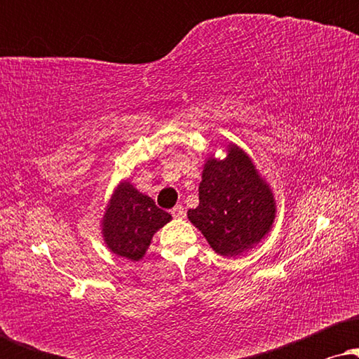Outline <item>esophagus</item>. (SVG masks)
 I'll list each match as a JSON object with an SVG mask.
<instances>
[{
    "label": "esophagus",
    "instance_id": "esophagus-1",
    "mask_svg": "<svg viewBox=\"0 0 359 359\" xmlns=\"http://www.w3.org/2000/svg\"><path fill=\"white\" fill-rule=\"evenodd\" d=\"M171 215H173L175 219H183L184 217V208L181 204L176 205V208H173V210H171Z\"/></svg>",
    "mask_w": 359,
    "mask_h": 359
}]
</instances>
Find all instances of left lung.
<instances>
[{
	"label": "left lung",
	"instance_id": "1",
	"mask_svg": "<svg viewBox=\"0 0 359 359\" xmlns=\"http://www.w3.org/2000/svg\"><path fill=\"white\" fill-rule=\"evenodd\" d=\"M188 219L215 253L235 258L257 247L273 229L276 199L252 156L229 142L224 158H205L199 205L188 210Z\"/></svg>",
	"mask_w": 359,
	"mask_h": 359
}]
</instances>
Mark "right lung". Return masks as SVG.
Wrapping results in <instances>:
<instances>
[{
	"label": "right lung",
	"instance_id": "add662e5",
	"mask_svg": "<svg viewBox=\"0 0 359 359\" xmlns=\"http://www.w3.org/2000/svg\"><path fill=\"white\" fill-rule=\"evenodd\" d=\"M170 220L171 215L156 208L150 196L140 193L129 180H122L107 201L100 227L111 253L140 262L154 235Z\"/></svg>",
	"mask_w": 359,
	"mask_h": 359
}]
</instances>
